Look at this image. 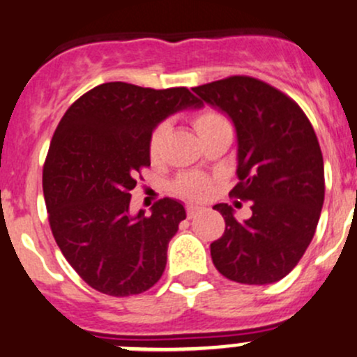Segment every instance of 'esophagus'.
<instances>
[{
  "instance_id": "34e87169",
  "label": "esophagus",
  "mask_w": 357,
  "mask_h": 357,
  "mask_svg": "<svg viewBox=\"0 0 357 357\" xmlns=\"http://www.w3.org/2000/svg\"><path fill=\"white\" fill-rule=\"evenodd\" d=\"M199 211H201V206H196V204H187V217L189 218L196 217Z\"/></svg>"
}]
</instances>
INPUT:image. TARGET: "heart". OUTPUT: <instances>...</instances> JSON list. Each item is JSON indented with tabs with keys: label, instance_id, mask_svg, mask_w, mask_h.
Returning <instances> with one entry per match:
<instances>
[{
	"label": "heart",
	"instance_id": "heart-1",
	"mask_svg": "<svg viewBox=\"0 0 357 357\" xmlns=\"http://www.w3.org/2000/svg\"><path fill=\"white\" fill-rule=\"evenodd\" d=\"M192 126L196 130L197 137H199L203 142L213 139L217 135H224V133H231V125H229L227 118L224 114H220L218 111L213 109H204V111L197 112L192 118ZM168 133V125L167 123H161L154 128V132L151 133L149 139V154L153 160H158L161 156V151H163L165 139H167ZM175 189L180 196L189 197V199H203L210 192V183L206 182V178L199 177V175H182L177 182H175Z\"/></svg>",
	"mask_w": 357,
	"mask_h": 357
}]
</instances>
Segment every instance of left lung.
I'll list each match as a JSON object with an SVG mask.
<instances>
[{
	"instance_id": "left-lung-1",
	"label": "left lung",
	"mask_w": 357,
	"mask_h": 357,
	"mask_svg": "<svg viewBox=\"0 0 357 357\" xmlns=\"http://www.w3.org/2000/svg\"><path fill=\"white\" fill-rule=\"evenodd\" d=\"M192 91L234 125L239 183L231 192L252 201V217L243 222L232 206L215 204L225 231L210 245L211 260L236 283H276L305 253L323 208L324 165L312 125L290 97L255 77L232 76Z\"/></svg>"
}]
</instances>
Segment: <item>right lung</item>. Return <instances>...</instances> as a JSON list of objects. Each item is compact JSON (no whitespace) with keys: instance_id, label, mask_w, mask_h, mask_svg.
<instances>
[{"instance_id":"right-lung-1","label":"right lung","mask_w":357,"mask_h":357,"mask_svg":"<svg viewBox=\"0 0 357 357\" xmlns=\"http://www.w3.org/2000/svg\"><path fill=\"white\" fill-rule=\"evenodd\" d=\"M201 107L187 88L112 81L77 98L60 119L43 168L45 203L60 252L93 290L128 297L160 281L185 208L165 197L151 217L132 213L130 190L151 167L154 128Z\"/></svg>"}]
</instances>
